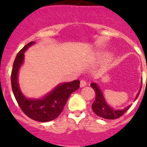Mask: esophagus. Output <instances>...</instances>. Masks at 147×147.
<instances>
[{
  "label": "esophagus",
  "mask_w": 147,
  "mask_h": 147,
  "mask_svg": "<svg viewBox=\"0 0 147 147\" xmlns=\"http://www.w3.org/2000/svg\"><path fill=\"white\" fill-rule=\"evenodd\" d=\"M86 85H87V82L85 81V80H82L80 81V87H81V88H83V87L86 86Z\"/></svg>",
  "instance_id": "1"
}]
</instances>
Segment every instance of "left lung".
<instances>
[{
    "mask_svg": "<svg viewBox=\"0 0 147 147\" xmlns=\"http://www.w3.org/2000/svg\"><path fill=\"white\" fill-rule=\"evenodd\" d=\"M90 86L93 88L94 91L96 92V98H95L94 102L92 105V109H93V112L99 117L105 119H118V118L121 117L122 115H124V113L127 110H129V107H131V105H129L122 110H115V109L110 107V105H107L102 90L98 88L96 83H91ZM141 89V87L140 88V90L138 93L137 96H136V99L138 96Z\"/></svg>",
    "mask_w": 147,
    "mask_h": 147,
    "instance_id": "left-lung-1",
    "label": "left lung"
}]
</instances>
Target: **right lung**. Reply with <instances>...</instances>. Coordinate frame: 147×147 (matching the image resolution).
Returning <instances> with one entry per match:
<instances>
[{"label": "right lung", "instance_id": "add662e5", "mask_svg": "<svg viewBox=\"0 0 147 147\" xmlns=\"http://www.w3.org/2000/svg\"><path fill=\"white\" fill-rule=\"evenodd\" d=\"M34 42L26 45L17 54L11 75V88L18 105L26 115L33 120L47 122L57 118L63 110L71 94L80 88V80L62 83L41 98H28L18 84V72L24 60V53Z\"/></svg>", "mask_w": 147, "mask_h": 147}]
</instances>
